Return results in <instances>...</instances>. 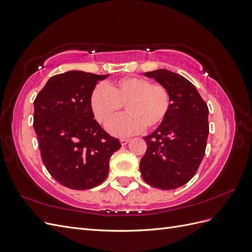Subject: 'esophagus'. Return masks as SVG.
Wrapping results in <instances>:
<instances>
[{"label":"esophagus","mask_w":252,"mask_h":252,"mask_svg":"<svg viewBox=\"0 0 252 252\" xmlns=\"http://www.w3.org/2000/svg\"><path fill=\"white\" fill-rule=\"evenodd\" d=\"M129 142H130V140H129V139H121V140H120L121 145H126V144H128Z\"/></svg>","instance_id":"esophagus-1"}]
</instances>
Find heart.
I'll use <instances>...</instances> for the list:
<instances>
[{"label": "heart", "mask_w": 252, "mask_h": 252, "mask_svg": "<svg viewBox=\"0 0 252 252\" xmlns=\"http://www.w3.org/2000/svg\"><path fill=\"white\" fill-rule=\"evenodd\" d=\"M124 105L127 114L113 121L108 131L116 136H129L158 127L170 108V95L161 84L142 78H124L96 86L90 96V108L98 123L107 126L119 116Z\"/></svg>", "instance_id": "obj_1"}]
</instances>
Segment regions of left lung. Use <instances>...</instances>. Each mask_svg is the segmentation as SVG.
<instances>
[{
	"label": "left lung",
	"instance_id": "8db88e82",
	"mask_svg": "<svg viewBox=\"0 0 252 252\" xmlns=\"http://www.w3.org/2000/svg\"><path fill=\"white\" fill-rule=\"evenodd\" d=\"M168 90L170 108L156 130L144 136L142 178L163 190L177 189L192 179L205 155L209 133L208 107L192 83L167 69L145 72Z\"/></svg>",
	"mask_w": 252,
	"mask_h": 252
}]
</instances>
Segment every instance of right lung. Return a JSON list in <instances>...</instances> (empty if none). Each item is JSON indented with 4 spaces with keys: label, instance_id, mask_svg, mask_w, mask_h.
I'll list each match as a JSON object with an SVG mask.
<instances>
[{
    "label": "right lung",
    "instance_id": "add662e5",
    "mask_svg": "<svg viewBox=\"0 0 252 252\" xmlns=\"http://www.w3.org/2000/svg\"><path fill=\"white\" fill-rule=\"evenodd\" d=\"M97 75L70 70L51 77L34 100L33 127L43 163L65 187L91 189L108 175L109 159L121 148L94 120L90 96Z\"/></svg>",
    "mask_w": 252,
    "mask_h": 252
}]
</instances>
